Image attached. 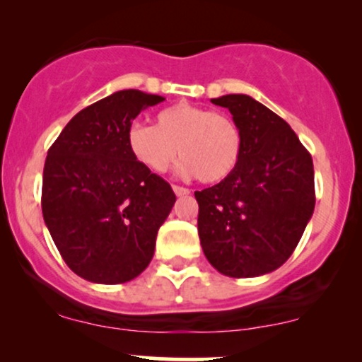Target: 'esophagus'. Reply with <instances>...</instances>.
<instances>
[{
	"instance_id": "obj_1",
	"label": "esophagus",
	"mask_w": 362,
	"mask_h": 362,
	"mask_svg": "<svg viewBox=\"0 0 362 362\" xmlns=\"http://www.w3.org/2000/svg\"><path fill=\"white\" fill-rule=\"evenodd\" d=\"M173 192H175L178 197H182V195H189L190 190L185 189V187H180V185H173Z\"/></svg>"
}]
</instances>
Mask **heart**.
Here are the masks:
<instances>
[{
  "instance_id": "1",
  "label": "heart",
  "mask_w": 362,
  "mask_h": 362,
  "mask_svg": "<svg viewBox=\"0 0 362 362\" xmlns=\"http://www.w3.org/2000/svg\"><path fill=\"white\" fill-rule=\"evenodd\" d=\"M126 144L148 172H167L178 149L182 177L218 184L238 167L243 134L230 115L180 102L158 112L153 126L132 122L126 131Z\"/></svg>"
}]
</instances>
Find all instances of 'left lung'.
<instances>
[{"mask_svg":"<svg viewBox=\"0 0 362 362\" xmlns=\"http://www.w3.org/2000/svg\"><path fill=\"white\" fill-rule=\"evenodd\" d=\"M211 102L231 112L243 151L230 177L194 192L202 250L224 276H264L289 259L313 216V160L289 124L248 95Z\"/></svg>","mask_w":362,"mask_h":362,"instance_id":"left-lung-1","label":"left lung"}]
</instances>
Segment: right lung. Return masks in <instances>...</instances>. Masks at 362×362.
<instances>
[{
	"mask_svg": "<svg viewBox=\"0 0 362 362\" xmlns=\"http://www.w3.org/2000/svg\"><path fill=\"white\" fill-rule=\"evenodd\" d=\"M160 95L120 90L78 112L49 148L42 214L62 260L97 284L138 277L177 197L129 153L126 131Z\"/></svg>",
	"mask_w": 362,
	"mask_h": 362,
	"instance_id": "add662e5",
	"label": "right lung"
}]
</instances>
